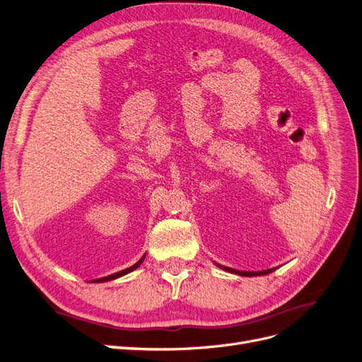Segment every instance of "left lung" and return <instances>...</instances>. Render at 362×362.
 Listing matches in <instances>:
<instances>
[{"instance_id": "1", "label": "left lung", "mask_w": 362, "mask_h": 362, "mask_svg": "<svg viewBox=\"0 0 362 362\" xmlns=\"http://www.w3.org/2000/svg\"><path fill=\"white\" fill-rule=\"evenodd\" d=\"M220 268L226 269V271H229V272H233V274H240V276H244V277L265 276V274H269V272L274 271V269H265V271H236V269H230V268H228V267H221V265H220Z\"/></svg>"}]
</instances>
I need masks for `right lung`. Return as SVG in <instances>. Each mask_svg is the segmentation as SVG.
Returning <instances> with one entry per match:
<instances>
[{"label": "right lung", "mask_w": 362, "mask_h": 362, "mask_svg": "<svg viewBox=\"0 0 362 362\" xmlns=\"http://www.w3.org/2000/svg\"><path fill=\"white\" fill-rule=\"evenodd\" d=\"M145 257V256H144ZM144 257L142 259H139L138 262H136V264L133 265V267H130V268H127V269H122V271H119V272H115V274H112V276H107V277H103V279H98V280H94V283H100V281H109V280H114V279H118V277H121V276H126V274H129V272H132L133 269H136L138 268L141 264H142V260H144Z\"/></svg>", "instance_id": "obj_1"}]
</instances>
